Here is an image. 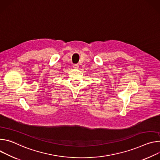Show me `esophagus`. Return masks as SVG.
<instances>
[{
  "mask_svg": "<svg viewBox=\"0 0 160 160\" xmlns=\"http://www.w3.org/2000/svg\"><path fill=\"white\" fill-rule=\"evenodd\" d=\"M72 67H73V68H74L77 69V68H79V65H78V64H74Z\"/></svg>",
  "mask_w": 160,
  "mask_h": 160,
  "instance_id": "obj_1",
  "label": "esophagus"
}]
</instances>
